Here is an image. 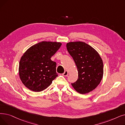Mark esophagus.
I'll use <instances>...</instances> for the list:
<instances>
[{"instance_id":"obj_1","label":"esophagus","mask_w":125,"mask_h":125,"mask_svg":"<svg viewBox=\"0 0 125 125\" xmlns=\"http://www.w3.org/2000/svg\"><path fill=\"white\" fill-rule=\"evenodd\" d=\"M68 74V72L67 71V70H66V71H65L64 73H62V75L63 76H65V77H66V76H67Z\"/></svg>"}]
</instances>
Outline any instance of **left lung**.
Returning <instances> with one entry per match:
<instances>
[{
    "instance_id": "obj_1",
    "label": "left lung",
    "mask_w": 125,
    "mask_h": 125,
    "mask_svg": "<svg viewBox=\"0 0 125 125\" xmlns=\"http://www.w3.org/2000/svg\"><path fill=\"white\" fill-rule=\"evenodd\" d=\"M66 47L78 71V79L72 83L73 87L81 94L93 91L100 83L103 75V63L99 54L83 42H69Z\"/></svg>"
}]
</instances>
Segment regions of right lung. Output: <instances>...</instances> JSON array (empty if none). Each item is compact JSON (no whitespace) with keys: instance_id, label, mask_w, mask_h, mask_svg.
I'll return each instance as SVG.
<instances>
[{"instance_id":"add662e5","label":"right lung","mask_w":125,"mask_h":125,"mask_svg":"<svg viewBox=\"0 0 125 125\" xmlns=\"http://www.w3.org/2000/svg\"><path fill=\"white\" fill-rule=\"evenodd\" d=\"M61 45L60 42L43 41L25 52L19 62V74L27 88L35 92L43 91L58 77L57 64L51 58Z\"/></svg>"}]
</instances>
